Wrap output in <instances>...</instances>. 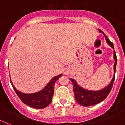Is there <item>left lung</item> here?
<instances>
[{"instance_id":"8db88e82","label":"left lung","mask_w":125,"mask_h":125,"mask_svg":"<svg viewBox=\"0 0 125 125\" xmlns=\"http://www.w3.org/2000/svg\"><path fill=\"white\" fill-rule=\"evenodd\" d=\"M99 30V32L103 33L104 35L107 43L112 47L113 49H114L112 42L107 38V36L105 35L104 33H103V32H102L100 29ZM114 58L115 60V63L114 65V75L113 76L110 83H109V85L107 87H104V89H102L101 90H99V91L87 90V89H83L82 87H80V85H78L76 83V80H74V79H72V78H70L71 81L72 82L73 85V91H74L75 99L80 104H81L83 106H91L97 104L98 103H101V101H104L106 98L107 96L108 95V94L110 92L111 89L112 88L113 83L114 82L117 61L116 54H115V51H114Z\"/></svg>"}]
</instances>
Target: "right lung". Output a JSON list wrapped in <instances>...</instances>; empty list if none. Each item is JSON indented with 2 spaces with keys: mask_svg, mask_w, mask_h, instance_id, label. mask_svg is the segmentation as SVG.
<instances>
[{
  "mask_svg": "<svg viewBox=\"0 0 125 125\" xmlns=\"http://www.w3.org/2000/svg\"><path fill=\"white\" fill-rule=\"evenodd\" d=\"M62 76V74H60L56 76H54L52 78L44 89L42 91L34 93H21L15 89L14 85H13L10 78V82L13 86V88L17 93L19 98L21 100L22 103L28 106L37 109L44 108L47 107L51 103L52 99L54 92V85L56 80L60 76Z\"/></svg>",
  "mask_w": 125,
  "mask_h": 125,
  "instance_id": "add662e5",
  "label": "right lung"
}]
</instances>
